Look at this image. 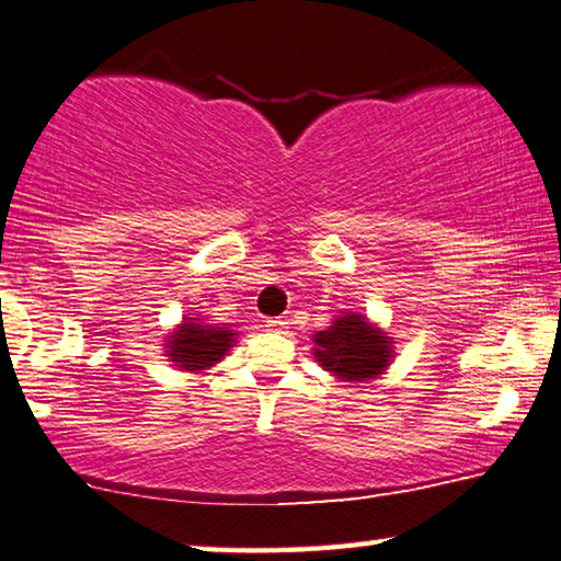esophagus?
<instances>
[{
	"label": "esophagus",
	"mask_w": 561,
	"mask_h": 561,
	"mask_svg": "<svg viewBox=\"0 0 561 561\" xmlns=\"http://www.w3.org/2000/svg\"><path fill=\"white\" fill-rule=\"evenodd\" d=\"M266 327H270L272 332H284V329H287V322H284V319H266Z\"/></svg>",
	"instance_id": "34e87169"
}]
</instances>
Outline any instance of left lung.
I'll return each instance as SVG.
<instances>
[{"instance_id": "8db88e82", "label": "left lung", "mask_w": 561, "mask_h": 561, "mask_svg": "<svg viewBox=\"0 0 561 561\" xmlns=\"http://www.w3.org/2000/svg\"><path fill=\"white\" fill-rule=\"evenodd\" d=\"M319 367L340 381L379 379L394 359V340L359 312H340L332 324L312 334Z\"/></svg>"}]
</instances>
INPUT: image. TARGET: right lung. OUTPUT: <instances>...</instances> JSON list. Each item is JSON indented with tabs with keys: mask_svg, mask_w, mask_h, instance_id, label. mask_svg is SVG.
I'll list each match as a JSON object with an SVG mask.
<instances>
[{
	"mask_svg": "<svg viewBox=\"0 0 561 561\" xmlns=\"http://www.w3.org/2000/svg\"><path fill=\"white\" fill-rule=\"evenodd\" d=\"M237 342L232 327L209 324L199 317H182L164 340V357L182 371H199L215 367L227 357Z\"/></svg>",
	"mask_w": 561,
	"mask_h": 561,
	"instance_id": "right-lung-1",
	"label": "right lung"
}]
</instances>
